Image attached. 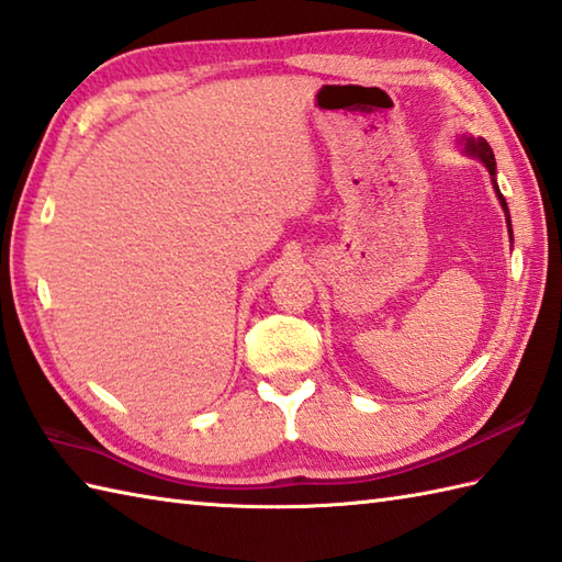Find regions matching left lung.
<instances>
[{
	"label": "left lung",
	"instance_id": "obj_1",
	"mask_svg": "<svg viewBox=\"0 0 562 562\" xmlns=\"http://www.w3.org/2000/svg\"><path fill=\"white\" fill-rule=\"evenodd\" d=\"M465 151L473 154V157H479V159L485 164V169L491 171V176H493V183H495V154H493L491 145H487V142H485L483 137H479V139L465 137ZM495 193H497L499 202H503V207H505V212H507V202H505L503 193H499L497 183H495ZM507 222H509V214H507ZM509 234H512V224H509Z\"/></svg>",
	"mask_w": 562,
	"mask_h": 562
}]
</instances>
